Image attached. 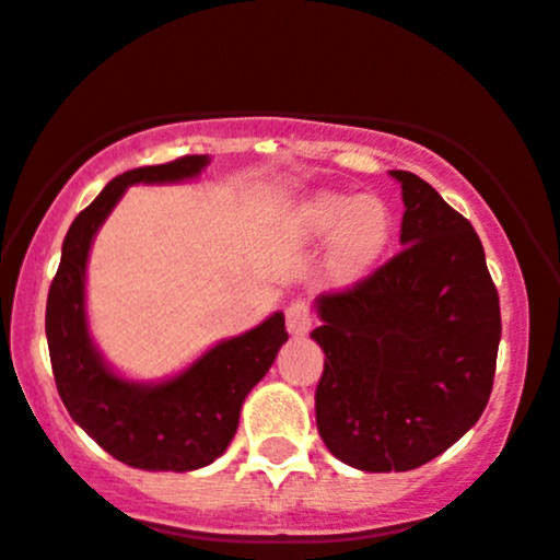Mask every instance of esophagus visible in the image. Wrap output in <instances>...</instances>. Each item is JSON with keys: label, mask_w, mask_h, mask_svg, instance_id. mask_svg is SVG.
Returning a JSON list of instances; mask_svg holds the SVG:
<instances>
[{"label": "esophagus", "mask_w": 560, "mask_h": 560, "mask_svg": "<svg viewBox=\"0 0 560 560\" xmlns=\"http://www.w3.org/2000/svg\"><path fill=\"white\" fill-rule=\"evenodd\" d=\"M313 320L315 315L307 300H294L287 307V328L289 332H294V336H304V332L313 328Z\"/></svg>", "instance_id": "esophagus-1"}]
</instances>
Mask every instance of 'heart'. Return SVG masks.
<instances>
[{"label": "heart", "instance_id": "heart-1", "mask_svg": "<svg viewBox=\"0 0 560 560\" xmlns=\"http://www.w3.org/2000/svg\"><path fill=\"white\" fill-rule=\"evenodd\" d=\"M302 235L320 240L332 235L330 271L353 279L366 271L390 235V211L374 196L317 194L302 209Z\"/></svg>", "mask_w": 560, "mask_h": 560}]
</instances>
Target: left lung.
<instances>
[{
  "instance_id": "8db88e82",
  "label": "left lung",
  "mask_w": 560,
  "mask_h": 560,
  "mask_svg": "<svg viewBox=\"0 0 560 560\" xmlns=\"http://www.w3.org/2000/svg\"><path fill=\"white\" fill-rule=\"evenodd\" d=\"M402 188L400 253L317 296L325 351L315 421L325 447L366 472H402L450 450L491 398L499 292L472 224L419 175Z\"/></svg>"
}]
</instances>
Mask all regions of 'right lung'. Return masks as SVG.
Masks as SVG:
<instances>
[{
    "instance_id": "1",
    "label": "right lung",
    "mask_w": 560,
    "mask_h": 560,
    "mask_svg": "<svg viewBox=\"0 0 560 560\" xmlns=\"http://www.w3.org/2000/svg\"><path fill=\"white\" fill-rule=\"evenodd\" d=\"M207 162V154H186L113 178L77 214L48 289L46 338L56 390L69 416L108 455L139 470L186 472L214 463L235 436L245 395L271 370L289 338L284 315L276 313L258 328L214 346L190 370L162 385H137L116 377L90 341L84 268L97 228L133 183L194 178Z\"/></svg>"
}]
</instances>
